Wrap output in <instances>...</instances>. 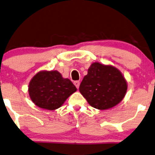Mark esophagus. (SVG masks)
Instances as JSON below:
<instances>
[{
  "label": "esophagus",
  "instance_id": "1",
  "mask_svg": "<svg viewBox=\"0 0 155 155\" xmlns=\"http://www.w3.org/2000/svg\"><path fill=\"white\" fill-rule=\"evenodd\" d=\"M74 85H75V87L78 88H79V87H80V82L79 81H75L74 82Z\"/></svg>",
  "mask_w": 155,
  "mask_h": 155
}]
</instances>
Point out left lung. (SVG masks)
<instances>
[{"mask_svg": "<svg viewBox=\"0 0 155 155\" xmlns=\"http://www.w3.org/2000/svg\"><path fill=\"white\" fill-rule=\"evenodd\" d=\"M79 90L90 106L107 110L123 100L127 83L117 68L96 62L88 68L87 75L83 78Z\"/></svg>", "mask_w": 155, "mask_h": 155, "instance_id": "left-lung-1", "label": "left lung"}]
</instances>
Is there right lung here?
Segmentation results:
<instances>
[{
  "instance_id": "add662e5",
  "label": "right lung",
  "mask_w": 155,
  "mask_h": 155,
  "mask_svg": "<svg viewBox=\"0 0 155 155\" xmlns=\"http://www.w3.org/2000/svg\"><path fill=\"white\" fill-rule=\"evenodd\" d=\"M77 88L68 78H63L57 70H42L31 80L28 93L31 100L38 107L48 110L63 105Z\"/></svg>"
}]
</instances>
